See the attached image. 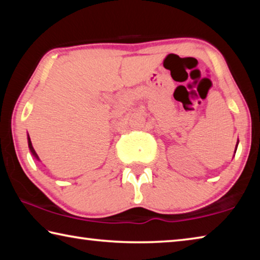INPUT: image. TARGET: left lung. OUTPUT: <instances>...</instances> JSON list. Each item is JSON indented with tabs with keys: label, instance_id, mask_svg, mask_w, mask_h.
<instances>
[{
	"label": "left lung",
	"instance_id": "8db88e82",
	"mask_svg": "<svg viewBox=\"0 0 260 260\" xmlns=\"http://www.w3.org/2000/svg\"><path fill=\"white\" fill-rule=\"evenodd\" d=\"M235 151H236V150H235Z\"/></svg>",
	"mask_w": 260,
	"mask_h": 260
}]
</instances>
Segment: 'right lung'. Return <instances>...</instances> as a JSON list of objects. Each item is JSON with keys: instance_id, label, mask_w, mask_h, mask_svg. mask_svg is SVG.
I'll use <instances>...</instances> for the list:
<instances>
[{"instance_id": "obj_1", "label": "right lung", "mask_w": 260, "mask_h": 260, "mask_svg": "<svg viewBox=\"0 0 260 260\" xmlns=\"http://www.w3.org/2000/svg\"><path fill=\"white\" fill-rule=\"evenodd\" d=\"M27 140H28V148H29V151L32 152V155L37 158L38 160H40L39 159V157H38V155H37V152H35V150H34V148H33V146H32V142H30V139H29V135L27 136Z\"/></svg>"}]
</instances>
